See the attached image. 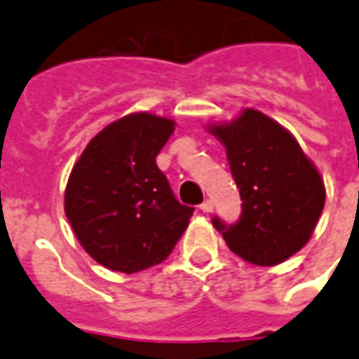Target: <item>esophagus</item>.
Instances as JSON below:
<instances>
[{
	"instance_id": "34e87169",
	"label": "esophagus",
	"mask_w": 359,
	"mask_h": 359,
	"mask_svg": "<svg viewBox=\"0 0 359 359\" xmlns=\"http://www.w3.org/2000/svg\"><path fill=\"white\" fill-rule=\"evenodd\" d=\"M200 210L204 211V213H210V211H213V202H211V200H204V202L200 204Z\"/></svg>"
}]
</instances>
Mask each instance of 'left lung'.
<instances>
[{
	"instance_id": "left-lung-1",
	"label": "left lung",
	"mask_w": 359,
	"mask_h": 359,
	"mask_svg": "<svg viewBox=\"0 0 359 359\" xmlns=\"http://www.w3.org/2000/svg\"><path fill=\"white\" fill-rule=\"evenodd\" d=\"M208 130L224 148L240 189L241 217L213 226L226 245L257 266H277L311 240L326 202L320 172L298 140L266 114L245 108L232 121Z\"/></svg>"
}]
</instances>
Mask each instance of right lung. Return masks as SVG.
Returning a JSON list of instances; mask_svg holds the SVG:
<instances>
[{
    "label": "right lung",
    "mask_w": 359,
    "mask_h": 359,
    "mask_svg": "<svg viewBox=\"0 0 359 359\" xmlns=\"http://www.w3.org/2000/svg\"><path fill=\"white\" fill-rule=\"evenodd\" d=\"M174 119L135 112L97 133L74 163L65 187V215L93 260L136 273L168 258L193 208L180 204L155 157Z\"/></svg>",
    "instance_id": "obj_1"
}]
</instances>
